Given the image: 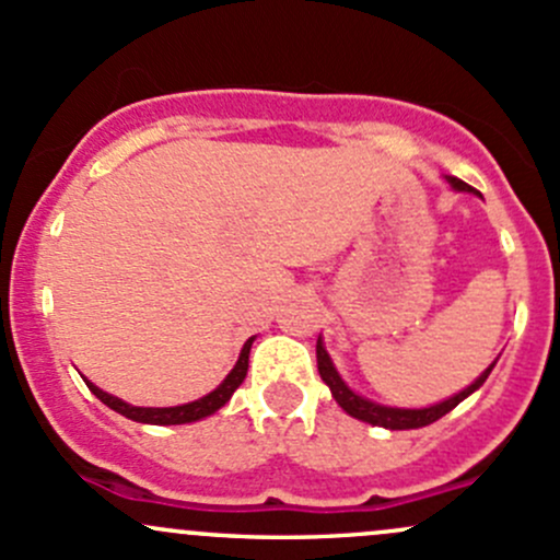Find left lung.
I'll return each mask as SVG.
<instances>
[{
	"mask_svg": "<svg viewBox=\"0 0 560 560\" xmlns=\"http://www.w3.org/2000/svg\"><path fill=\"white\" fill-rule=\"evenodd\" d=\"M445 179L451 182L453 190L475 192L467 182L456 179V176H445ZM316 364H319V375H322V381L329 386V392H332L335 402H338L349 416H354V419H359V421L373 423V427H384V429H419V427H429V423H434L438 419H443V416L451 413V410L456 408L462 399H467L469 394L478 392V388L486 384V378L491 375L493 364L497 362L488 364V368L482 370L478 378L464 388V392L453 394V397L443 399V402H438V405H429V408H386V405L370 402V399L359 397L357 392H351V388L343 384V378H340L338 370H335L332 359H329L325 346H322V338L316 340Z\"/></svg>",
	"mask_w": 560,
	"mask_h": 560,
	"instance_id": "left-lung-1",
	"label": "left lung"
}]
</instances>
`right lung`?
<instances>
[{"mask_svg": "<svg viewBox=\"0 0 560 560\" xmlns=\"http://www.w3.org/2000/svg\"><path fill=\"white\" fill-rule=\"evenodd\" d=\"M252 340L249 338L244 343V349H241V357L238 362H235V368L228 373V378L222 381L220 386L214 388V392H209L206 397L196 399V402H187V405H174V408H137V405H128L122 402V399L112 397V394L102 392L96 384H91V381L85 378L88 388H91L93 394H96L98 399H102L107 408L115 410V413L126 416V419L131 421H139V423H158V427H172V423H190V421H201L206 416L217 413V410L222 408V405L228 402V399L233 397L235 388L241 386V381L246 378V370H249V349H252Z\"/></svg>", "mask_w": 560, "mask_h": 560, "instance_id": "add662e5", "label": "right lung"}]
</instances>
